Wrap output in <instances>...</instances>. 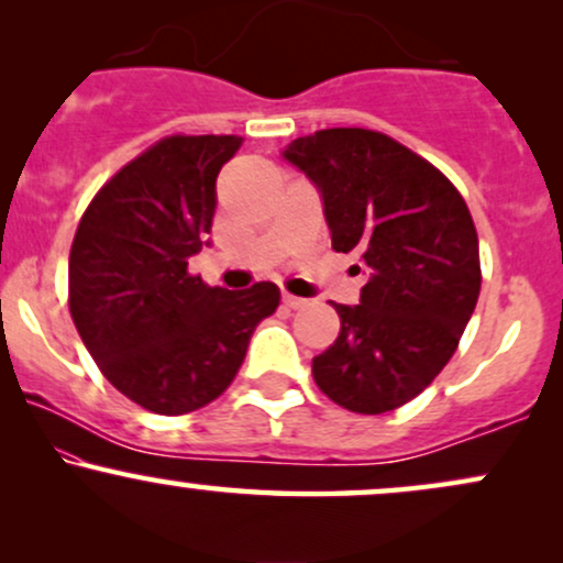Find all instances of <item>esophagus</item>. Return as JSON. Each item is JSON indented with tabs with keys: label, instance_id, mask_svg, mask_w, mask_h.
I'll list each match as a JSON object with an SVG mask.
<instances>
[{
	"label": "esophagus",
	"instance_id": "esophagus-1",
	"mask_svg": "<svg viewBox=\"0 0 563 563\" xmlns=\"http://www.w3.org/2000/svg\"><path fill=\"white\" fill-rule=\"evenodd\" d=\"M283 303H286V307L288 309H303V307H307V299H299V296H290V294H286V296H283Z\"/></svg>",
	"mask_w": 563,
	"mask_h": 563
}]
</instances>
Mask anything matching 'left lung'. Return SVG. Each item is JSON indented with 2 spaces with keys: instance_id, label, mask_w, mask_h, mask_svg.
<instances>
[{
  "instance_id": "left-lung-1",
  "label": "left lung",
  "mask_w": 563,
  "mask_h": 563,
  "mask_svg": "<svg viewBox=\"0 0 563 563\" xmlns=\"http://www.w3.org/2000/svg\"><path fill=\"white\" fill-rule=\"evenodd\" d=\"M283 158L318 187L335 251L357 254L360 303H333L339 339L314 384L363 416L397 410L455 354L479 299V238L442 172L371 129H322Z\"/></svg>"
}]
</instances>
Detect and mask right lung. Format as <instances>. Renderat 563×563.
Here are the masks:
<instances>
[{
  "mask_svg": "<svg viewBox=\"0 0 563 563\" xmlns=\"http://www.w3.org/2000/svg\"><path fill=\"white\" fill-rule=\"evenodd\" d=\"M238 147L232 134L161 140L97 192L70 245L68 307L84 346L115 389L158 416L214 402L280 303L275 283L228 290L187 275Z\"/></svg>",
  "mask_w": 563,
  "mask_h": 563,
  "instance_id": "add662e5",
  "label": "right lung"
}]
</instances>
